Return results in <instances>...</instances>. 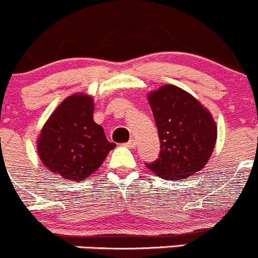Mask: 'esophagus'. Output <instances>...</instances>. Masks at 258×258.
<instances>
[{"instance_id":"34e87169","label":"esophagus","mask_w":258,"mask_h":258,"mask_svg":"<svg viewBox=\"0 0 258 258\" xmlns=\"http://www.w3.org/2000/svg\"><path fill=\"white\" fill-rule=\"evenodd\" d=\"M126 146H127V148H130V149H135V148H136V141H135L134 139H131V140H130L128 143L126 144Z\"/></svg>"}]
</instances>
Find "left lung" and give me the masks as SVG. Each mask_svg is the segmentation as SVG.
<instances>
[{
    "label": "left lung",
    "instance_id": "1",
    "mask_svg": "<svg viewBox=\"0 0 258 258\" xmlns=\"http://www.w3.org/2000/svg\"><path fill=\"white\" fill-rule=\"evenodd\" d=\"M160 140L159 158L146 167L162 179L179 180L208 164L218 137L213 115L199 100L175 85L148 94Z\"/></svg>",
    "mask_w": 258,
    "mask_h": 258
}]
</instances>
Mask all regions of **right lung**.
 <instances>
[{"label": "right lung", "instance_id": "right-lung-1", "mask_svg": "<svg viewBox=\"0 0 258 258\" xmlns=\"http://www.w3.org/2000/svg\"><path fill=\"white\" fill-rule=\"evenodd\" d=\"M94 98L76 93L53 110L37 140L43 165L64 179L83 182L103 164L115 146L93 118Z\"/></svg>", "mask_w": 258, "mask_h": 258}]
</instances>
